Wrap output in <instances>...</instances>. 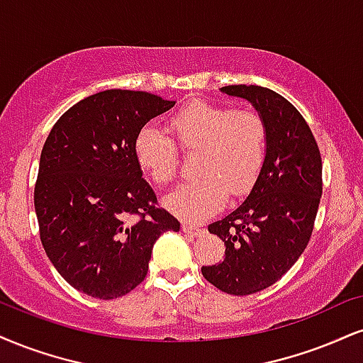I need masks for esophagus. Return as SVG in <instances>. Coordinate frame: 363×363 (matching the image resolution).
I'll return each instance as SVG.
<instances>
[{
	"label": "esophagus",
	"instance_id": "obj_1",
	"mask_svg": "<svg viewBox=\"0 0 363 363\" xmlns=\"http://www.w3.org/2000/svg\"><path fill=\"white\" fill-rule=\"evenodd\" d=\"M182 231H184V233H187V235H191V237H201V235L204 233L203 228H199V226L191 225V223L182 225Z\"/></svg>",
	"mask_w": 363,
	"mask_h": 363
}]
</instances>
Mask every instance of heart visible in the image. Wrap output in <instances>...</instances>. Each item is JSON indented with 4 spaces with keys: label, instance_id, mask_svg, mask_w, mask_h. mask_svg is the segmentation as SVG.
Here are the masks:
<instances>
[{
    "label": "heart",
    "instance_id": "heart-1",
    "mask_svg": "<svg viewBox=\"0 0 363 363\" xmlns=\"http://www.w3.org/2000/svg\"><path fill=\"white\" fill-rule=\"evenodd\" d=\"M170 130L187 152H201L198 176L165 196L170 213L198 221L218 211L226 196H243L252 189L267 155V128L255 111L194 101L177 111ZM138 167L157 184L172 181L177 170V147L155 126L138 130L133 140Z\"/></svg>",
    "mask_w": 363,
    "mask_h": 363
}]
</instances>
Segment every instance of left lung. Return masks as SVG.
<instances>
[{
    "label": "left lung",
    "instance_id": "obj_1",
    "mask_svg": "<svg viewBox=\"0 0 363 363\" xmlns=\"http://www.w3.org/2000/svg\"><path fill=\"white\" fill-rule=\"evenodd\" d=\"M221 93L245 99L267 128V155L247 199L208 226L225 242V259L201 269L226 294L247 296L276 284L311 238L323 193L320 148L301 113L276 91L225 86Z\"/></svg>",
    "mask_w": 363,
    "mask_h": 363
}]
</instances>
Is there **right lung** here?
I'll use <instances>...</instances> for the list:
<instances>
[{
    "label": "right lung",
    "instance_id": "right-lung-1",
    "mask_svg": "<svg viewBox=\"0 0 363 363\" xmlns=\"http://www.w3.org/2000/svg\"><path fill=\"white\" fill-rule=\"evenodd\" d=\"M176 101L143 91L87 96L57 120L42 148L35 213L52 265L91 298L128 294L147 276L160 235L181 223L155 208L133 140Z\"/></svg>",
    "mask_w": 363,
    "mask_h": 363
}]
</instances>
